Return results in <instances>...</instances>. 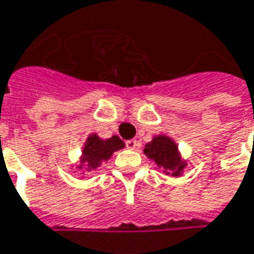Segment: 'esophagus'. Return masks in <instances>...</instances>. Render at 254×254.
<instances>
[{"instance_id": "obj_1", "label": "esophagus", "mask_w": 254, "mask_h": 254, "mask_svg": "<svg viewBox=\"0 0 254 254\" xmlns=\"http://www.w3.org/2000/svg\"><path fill=\"white\" fill-rule=\"evenodd\" d=\"M125 145H127V148H129V149H136V148L140 146V144H138L137 140H127V141H125Z\"/></svg>"}]
</instances>
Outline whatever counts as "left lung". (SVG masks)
<instances>
[{
	"label": "left lung",
	"instance_id": "1",
	"mask_svg": "<svg viewBox=\"0 0 254 254\" xmlns=\"http://www.w3.org/2000/svg\"><path fill=\"white\" fill-rule=\"evenodd\" d=\"M145 155L155 160L159 167H161L167 174L178 176L179 172L185 168V163H182L178 155V146L170 137L159 136L153 138V141L146 144L144 148Z\"/></svg>",
	"mask_w": 254,
	"mask_h": 254
}]
</instances>
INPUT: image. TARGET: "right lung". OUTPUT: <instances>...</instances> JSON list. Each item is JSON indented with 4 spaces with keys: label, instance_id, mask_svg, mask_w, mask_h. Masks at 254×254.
Here are the masks:
<instances>
[{
    "label": "right lung",
    "instance_id": "add662e5",
    "mask_svg": "<svg viewBox=\"0 0 254 254\" xmlns=\"http://www.w3.org/2000/svg\"><path fill=\"white\" fill-rule=\"evenodd\" d=\"M124 148V142L120 137L113 136L109 140H101L97 134H93L87 138L83 149L82 163L87 164V170H95L102 164V161L108 160L113 152Z\"/></svg>",
    "mask_w": 254,
    "mask_h": 254
}]
</instances>
